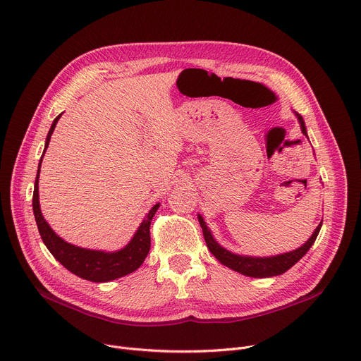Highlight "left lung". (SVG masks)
<instances>
[{
  "instance_id": "left-lung-1",
  "label": "left lung",
  "mask_w": 361,
  "mask_h": 361,
  "mask_svg": "<svg viewBox=\"0 0 361 361\" xmlns=\"http://www.w3.org/2000/svg\"><path fill=\"white\" fill-rule=\"evenodd\" d=\"M294 114L298 118V123H300L302 135H305L308 137L302 116L298 114L297 111H294ZM197 221H199V224H201L207 247L212 252V255L222 265H225V267H228V268H231V269H233L239 274L247 275V276H254V278L275 276V275H281L286 271H288L293 265H295L308 252V250L315 243L317 235H318V232H319V229H322V225H323V221H322L318 224V226L315 228V231L312 232V235L307 239V241L300 248H297L294 251L272 255V257H250V255L233 254V252L228 251L226 248H224L222 245H219L201 214H197Z\"/></svg>"
}]
</instances>
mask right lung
Instances as JSON below:
<instances>
[{
    "mask_svg": "<svg viewBox=\"0 0 361 361\" xmlns=\"http://www.w3.org/2000/svg\"><path fill=\"white\" fill-rule=\"evenodd\" d=\"M61 114H59L54 118V122L49 130L43 156L49 147L51 135L56 129V125L59 122V118L61 117ZM43 156H42V159H39L35 183H34L32 212H34V218L37 222L39 236H42L44 245L51 252V255L70 272H73L74 275H77L80 278L87 279V281H92V283H109V281H113V279H116V278L125 276V275L136 271L143 264L145 258L149 254L150 222H152L157 208L160 207V204H156L149 211V214H146V216L140 222L139 228L136 229L133 238L130 239L129 244L126 247H123L122 250L107 252V251L87 250V248L73 245V244L64 241L63 238H60L51 229V226L44 219L42 209H39L38 178H39V168H42V162H43Z\"/></svg>",
    "mask_w": 361,
    "mask_h": 361,
    "instance_id": "right-lung-1",
    "label": "right lung"
}]
</instances>
